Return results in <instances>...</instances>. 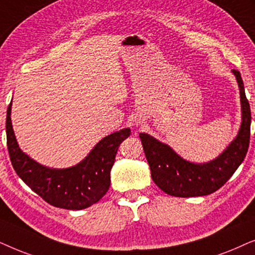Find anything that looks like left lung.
<instances>
[{"label":"left lung","instance_id":"left-lung-1","mask_svg":"<svg viewBox=\"0 0 255 255\" xmlns=\"http://www.w3.org/2000/svg\"><path fill=\"white\" fill-rule=\"evenodd\" d=\"M240 88L243 121L237 137L216 159L195 164L176 154L169 145L150 135L140 138L151 171V178L162 191L175 197L206 196L222 188L242 164L247 154L251 136V108L245 94L242 74L233 70Z\"/></svg>","mask_w":255,"mask_h":255}]
</instances>
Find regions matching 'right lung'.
I'll return each mask as SVG.
<instances>
[{"instance_id":"obj_1","label":"right lung","mask_w":255,"mask_h":255,"mask_svg":"<svg viewBox=\"0 0 255 255\" xmlns=\"http://www.w3.org/2000/svg\"><path fill=\"white\" fill-rule=\"evenodd\" d=\"M10 113L11 103L6 110L5 121L10 161L16 174L32 191L50 205L66 210L86 209L106 195L119 145L130 135L129 128L104 137L79 164L67 169H49L38 164L19 149Z\"/></svg>"}]
</instances>
